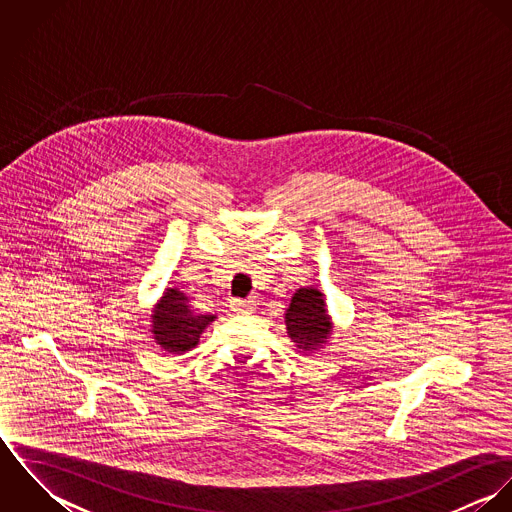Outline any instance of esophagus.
I'll list each match as a JSON object with an SVG mask.
<instances>
[{"label": "esophagus", "mask_w": 512, "mask_h": 512, "mask_svg": "<svg viewBox=\"0 0 512 512\" xmlns=\"http://www.w3.org/2000/svg\"><path fill=\"white\" fill-rule=\"evenodd\" d=\"M230 307H232V311H236V313H252L256 307H254V301H250V299H234L232 303H230Z\"/></svg>", "instance_id": "34e87169"}]
</instances>
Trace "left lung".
<instances>
[{
  "label": "left lung",
  "mask_w": 512,
  "mask_h": 512,
  "mask_svg": "<svg viewBox=\"0 0 512 512\" xmlns=\"http://www.w3.org/2000/svg\"><path fill=\"white\" fill-rule=\"evenodd\" d=\"M288 333L299 349H317L329 335L331 323L325 311V297L319 290L301 288L293 293L286 313Z\"/></svg>",
  "instance_id": "left-lung-1"
}]
</instances>
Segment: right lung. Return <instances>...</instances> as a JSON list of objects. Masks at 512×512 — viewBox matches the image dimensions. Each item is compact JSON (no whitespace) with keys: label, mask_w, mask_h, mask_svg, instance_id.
Returning a JSON list of instances; mask_svg holds the SVG:
<instances>
[{"label":"right lung","mask_w":512,"mask_h":512,"mask_svg":"<svg viewBox=\"0 0 512 512\" xmlns=\"http://www.w3.org/2000/svg\"><path fill=\"white\" fill-rule=\"evenodd\" d=\"M153 335L169 353H185L197 347L205 327L215 321V315H195L187 297L179 290H167L153 315Z\"/></svg>","instance_id":"add662e5"}]
</instances>
